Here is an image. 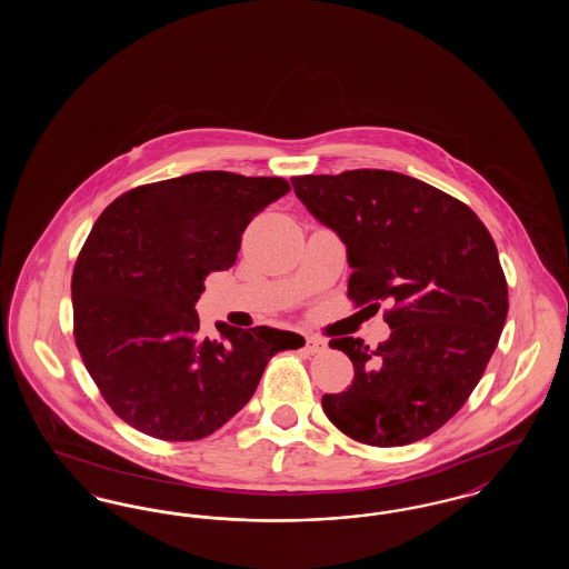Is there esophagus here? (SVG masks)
<instances>
[{
  "label": "esophagus",
  "instance_id": "esophagus-1",
  "mask_svg": "<svg viewBox=\"0 0 569 569\" xmlns=\"http://www.w3.org/2000/svg\"><path fill=\"white\" fill-rule=\"evenodd\" d=\"M305 352L316 356V353L326 352V341L318 339V337H307V343H305Z\"/></svg>",
  "mask_w": 569,
  "mask_h": 569
}]
</instances>
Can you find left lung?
Listing matches in <instances>:
<instances>
[{
    "instance_id": "left-lung-1",
    "label": "left lung",
    "mask_w": 569,
    "mask_h": 569,
    "mask_svg": "<svg viewBox=\"0 0 569 569\" xmlns=\"http://www.w3.org/2000/svg\"><path fill=\"white\" fill-rule=\"evenodd\" d=\"M298 200L348 249V297L379 309L390 337L330 339L352 386L325 395L328 420L390 448L443 427L482 378L508 316V283L487 226L457 198L392 170L292 177Z\"/></svg>"
}]
</instances>
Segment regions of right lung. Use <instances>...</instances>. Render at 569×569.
Returning <instances> with one entry per match:
<instances>
[{
    "label": "right lung",
    "instance_id": "add662e5",
    "mask_svg": "<svg viewBox=\"0 0 569 569\" xmlns=\"http://www.w3.org/2000/svg\"><path fill=\"white\" fill-rule=\"evenodd\" d=\"M290 191L281 177L191 172L126 191L93 223L72 272L74 339L110 409L140 433L193 441L253 397L305 339L221 325L202 337L204 277L237 262L247 223Z\"/></svg>",
    "mask_w": 569,
    "mask_h": 569
}]
</instances>
